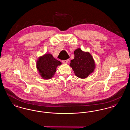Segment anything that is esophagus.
<instances>
[{
  "label": "esophagus",
  "instance_id": "obj_1",
  "mask_svg": "<svg viewBox=\"0 0 130 130\" xmlns=\"http://www.w3.org/2000/svg\"><path fill=\"white\" fill-rule=\"evenodd\" d=\"M68 61H69V60L67 59V60H63L62 61V63H64V64H67L68 63Z\"/></svg>",
  "mask_w": 130,
  "mask_h": 130
}]
</instances>
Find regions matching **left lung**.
<instances>
[{"label":"left lung","mask_w":130,"mask_h":130,"mask_svg":"<svg viewBox=\"0 0 130 130\" xmlns=\"http://www.w3.org/2000/svg\"><path fill=\"white\" fill-rule=\"evenodd\" d=\"M74 59L71 60L70 66L74 74L80 78H86L92 73L95 67V62L92 55L78 48L74 51Z\"/></svg>","instance_id":"8db88e82"}]
</instances>
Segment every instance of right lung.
Returning <instances> with one entry per match:
<instances>
[{
	"instance_id": "1",
	"label": "right lung",
	"mask_w": 130,
	"mask_h": 130,
	"mask_svg": "<svg viewBox=\"0 0 130 130\" xmlns=\"http://www.w3.org/2000/svg\"><path fill=\"white\" fill-rule=\"evenodd\" d=\"M61 62L56 60L50 54L40 56L37 61V68L41 76L45 79L52 78L55 74L56 68Z\"/></svg>"
}]
</instances>
